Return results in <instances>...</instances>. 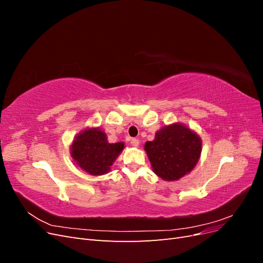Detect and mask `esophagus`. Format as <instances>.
I'll return each mask as SVG.
<instances>
[{
  "mask_svg": "<svg viewBox=\"0 0 263 263\" xmlns=\"http://www.w3.org/2000/svg\"><path fill=\"white\" fill-rule=\"evenodd\" d=\"M130 144L134 147H138L139 146V140L136 139V138H133V139H130Z\"/></svg>",
  "mask_w": 263,
  "mask_h": 263,
  "instance_id": "1",
  "label": "esophagus"
}]
</instances>
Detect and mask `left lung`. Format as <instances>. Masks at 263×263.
<instances>
[{
	"label": "left lung",
	"mask_w": 263,
	"mask_h": 263,
	"mask_svg": "<svg viewBox=\"0 0 263 263\" xmlns=\"http://www.w3.org/2000/svg\"><path fill=\"white\" fill-rule=\"evenodd\" d=\"M145 150L154 172L165 181H178L196 165L202 151V140L185 125L174 123L156 133Z\"/></svg>",
	"instance_id": "obj_1"
}]
</instances>
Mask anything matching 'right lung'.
<instances>
[{"label": "right lung", "mask_w": 263, "mask_h": 263, "mask_svg": "<svg viewBox=\"0 0 263 263\" xmlns=\"http://www.w3.org/2000/svg\"><path fill=\"white\" fill-rule=\"evenodd\" d=\"M124 149V142L109 144L106 134L100 128H87L79 133L71 145V157L91 176H102Z\"/></svg>", "instance_id": "right-lung-1"}]
</instances>
